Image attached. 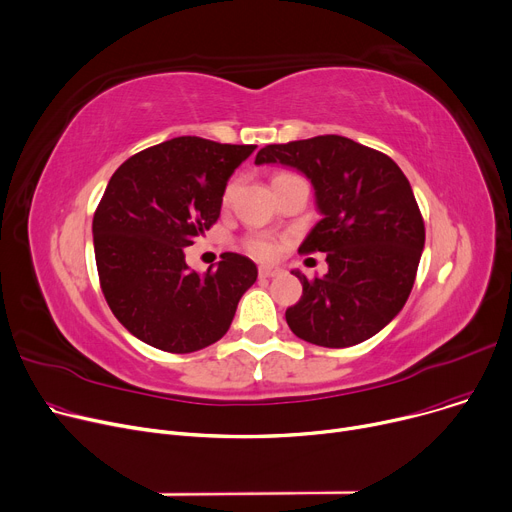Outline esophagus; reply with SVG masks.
I'll return each mask as SVG.
<instances>
[{
    "label": "esophagus",
    "mask_w": 512,
    "mask_h": 512,
    "mask_svg": "<svg viewBox=\"0 0 512 512\" xmlns=\"http://www.w3.org/2000/svg\"><path fill=\"white\" fill-rule=\"evenodd\" d=\"M258 273H260L262 279H270V277H281L285 270L279 264H262L258 268Z\"/></svg>",
    "instance_id": "esophagus-1"
}]
</instances>
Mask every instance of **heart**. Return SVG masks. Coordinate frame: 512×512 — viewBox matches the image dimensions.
<instances>
[{"instance_id":"obj_1","label":"heart","mask_w":512,"mask_h":512,"mask_svg":"<svg viewBox=\"0 0 512 512\" xmlns=\"http://www.w3.org/2000/svg\"><path fill=\"white\" fill-rule=\"evenodd\" d=\"M231 194H233V186H227V190H225V196H223V200L225 202H229L231 200ZM248 252L250 254H254V256H258V258H268V256H273L275 254V244L270 242L268 237H250L248 239Z\"/></svg>"}]
</instances>
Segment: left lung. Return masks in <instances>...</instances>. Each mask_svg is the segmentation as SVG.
Instances as JSON below:
<instances>
[{"instance_id": "8db88e82", "label": "left lung", "mask_w": 512, "mask_h": 512, "mask_svg": "<svg viewBox=\"0 0 512 512\" xmlns=\"http://www.w3.org/2000/svg\"><path fill=\"white\" fill-rule=\"evenodd\" d=\"M256 165H285L310 179L320 221L299 252H324L328 273L287 308L293 335L341 349L364 343L405 306L426 244L424 219L399 165L345 136L268 144Z\"/></svg>"}]
</instances>
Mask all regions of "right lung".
Listing matches in <instances>:
<instances>
[{
	"mask_svg": "<svg viewBox=\"0 0 512 512\" xmlns=\"http://www.w3.org/2000/svg\"><path fill=\"white\" fill-rule=\"evenodd\" d=\"M256 144L179 136L130 157L107 184L93 219L101 289L113 316L142 343L192 353L231 326L258 268L225 252L204 273L184 248L217 223L229 177Z\"/></svg>",
	"mask_w": 512,
	"mask_h": 512,
	"instance_id": "obj_1",
	"label": "right lung"
}]
</instances>
